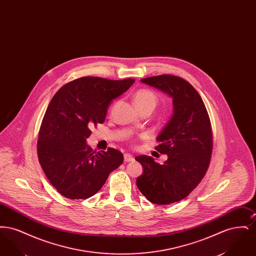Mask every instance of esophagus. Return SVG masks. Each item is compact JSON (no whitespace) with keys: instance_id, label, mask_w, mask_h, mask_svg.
Listing matches in <instances>:
<instances>
[{"instance_id":"34e87169","label":"esophagus","mask_w":256,"mask_h":256,"mask_svg":"<svg viewBox=\"0 0 256 256\" xmlns=\"http://www.w3.org/2000/svg\"><path fill=\"white\" fill-rule=\"evenodd\" d=\"M134 158L132 156H130V154H124V162H132V161H134Z\"/></svg>"}]
</instances>
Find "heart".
<instances>
[{
  "label": "heart",
  "instance_id": "1",
  "mask_svg": "<svg viewBox=\"0 0 256 256\" xmlns=\"http://www.w3.org/2000/svg\"><path fill=\"white\" fill-rule=\"evenodd\" d=\"M134 100L138 110L145 106H152L154 108L158 102V96L150 90L141 89L134 94Z\"/></svg>",
  "mask_w": 256,
  "mask_h": 256
}]
</instances>
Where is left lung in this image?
Returning <instances> with one entry per match:
<instances>
[{"mask_svg": "<svg viewBox=\"0 0 256 256\" xmlns=\"http://www.w3.org/2000/svg\"><path fill=\"white\" fill-rule=\"evenodd\" d=\"M141 82L172 98L174 114L156 137V150L168 159L159 164L152 156H137L144 172L136 185L150 202L170 204L189 195L206 174L213 148L211 122L202 98L182 78L159 74Z\"/></svg>", "mask_w": 256, "mask_h": 256, "instance_id": "left-lung-1", "label": "left lung"}]
</instances>
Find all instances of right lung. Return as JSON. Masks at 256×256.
<instances>
[{"label":"right lung","instance_id":"right-lung-1","mask_svg":"<svg viewBox=\"0 0 256 256\" xmlns=\"http://www.w3.org/2000/svg\"><path fill=\"white\" fill-rule=\"evenodd\" d=\"M134 78L112 80L82 76L62 86L52 97L37 140L39 163L50 184L70 200L95 195L124 161L118 150L96 152L86 144L90 128L104 122L110 102Z\"/></svg>","mask_w":256,"mask_h":256}]
</instances>
